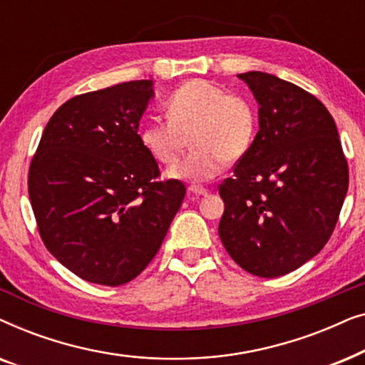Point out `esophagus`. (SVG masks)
<instances>
[{
  "label": "esophagus",
  "instance_id": "obj_1",
  "mask_svg": "<svg viewBox=\"0 0 365 365\" xmlns=\"http://www.w3.org/2000/svg\"><path fill=\"white\" fill-rule=\"evenodd\" d=\"M187 191L189 194H194V196H207V189L202 186H189Z\"/></svg>",
  "mask_w": 365,
  "mask_h": 365
}]
</instances>
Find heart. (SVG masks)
<instances>
[{
	"instance_id": "obj_1",
	"label": "heart",
	"mask_w": 365,
	"mask_h": 365,
	"mask_svg": "<svg viewBox=\"0 0 365 365\" xmlns=\"http://www.w3.org/2000/svg\"><path fill=\"white\" fill-rule=\"evenodd\" d=\"M166 114L168 119L143 124L141 143L158 163L173 166L191 139V154L169 176L192 182L211 181L227 161L246 156L259 124L252 101L207 79H191L174 89L166 99Z\"/></svg>"
}]
</instances>
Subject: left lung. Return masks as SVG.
<instances>
[{"label": "left lung", "mask_w": 365, "mask_h": 365, "mask_svg": "<svg viewBox=\"0 0 365 365\" xmlns=\"http://www.w3.org/2000/svg\"><path fill=\"white\" fill-rule=\"evenodd\" d=\"M237 78L259 104V131L219 187V237L244 271L279 277L326 246L347 194V161L316 96L269 73Z\"/></svg>", "instance_id": "obj_1"}]
</instances>
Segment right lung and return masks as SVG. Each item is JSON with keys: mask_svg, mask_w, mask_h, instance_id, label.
<instances>
[{"mask_svg": "<svg viewBox=\"0 0 365 365\" xmlns=\"http://www.w3.org/2000/svg\"><path fill=\"white\" fill-rule=\"evenodd\" d=\"M151 79L74 96L44 128L28 192L48 251L78 277L121 286L139 276L166 237L186 187L156 181L139 136Z\"/></svg>", "mask_w": 365, "mask_h": 365, "instance_id": "right-lung-1", "label": "right lung"}]
</instances>
